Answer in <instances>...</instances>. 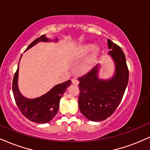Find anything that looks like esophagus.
Returning <instances> with one entry per match:
<instances>
[{
  "label": "esophagus",
  "instance_id": "obj_1",
  "mask_svg": "<svg viewBox=\"0 0 150 150\" xmlns=\"http://www.w3.org/2000/svg\"><path fill=\"white\" fill-rule=\"evenodd\" d=\"M72 82H73V84H74V85H77L79 84V81L76 80L75 78L72 79Z\"/></svg>",
  "mask_w": 150,
  "mask_h": 150
}]
</instances>
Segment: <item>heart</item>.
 Returning a JSON list of instances; mask_svg holds the SVG:
<instances>
[{"label":"heart","mask_w":150,"mask_h":150,"mask_svg":"<svg viewBox=\"0 0 150 150\" xmlns=\"http://www.w3.org/2000/svg\"><path fill=\"white\" fill-rule=\"evenodd\" d=\"M94 45L92 44H85L83 45L79 46L76 51V56L78 58H83L87 56L89 53L94 49ZM99 53V48H95L94 50L91 53L89 57L85 60V61L81 65V70L84 72L89 71L92 66L95 63L98 55Z\"/></svg>","instance_id":"b5f03b06"}]
</instances>
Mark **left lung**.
I'll return each instance as SVG.
<instances>
[{
  "label": "left lung",
  "mask_w": 150,
  "mask_h": 150,
  "mask_svg": "<svg viewBox=\"0 0 150 150\" xmlns=\"http://www.w3.org/2000/svg\"><path fill=\"white\" fill-rule=\"evenodd\" d=\"M108 54L115 65L114 74L107 80L99 79L100 65L78 80L80 96L78 105L81 113L87 119L101 121L111 116L116 111L128 82L129 72L123 51L120 46L108 39Z\"/></svg>",
  "instance_id": "left-lung-1"
}]
</instances>
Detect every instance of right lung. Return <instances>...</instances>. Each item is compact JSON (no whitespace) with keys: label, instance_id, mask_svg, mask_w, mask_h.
I'll return each mask as SVG.
<instances>
[{"label":"right lung","instance_id":"right-lung-1","mask_svg":"<svg viewBox=\"0 0 150 150\" xmlns=\"http://www.w3.org/2000/svg\"><path fill=\"white\" fill-rule=\"evenodd\" d=\"M53 41L58 42V39L56 38L51 41L46 37V34H44L31 43L26 51L31 49L39 42H49ZM22 56V55L21 57ZM19 63L13 82V92L17 106L22 114L31 121L37 123H49L58 113L60 99L65 92V89L70 85L71 81L69 80L54 86L49 92L41 97L34 99H29L24 97L18 88Z\"/></svg>","mask_w":150,"mask_h":150}]
</instances>
